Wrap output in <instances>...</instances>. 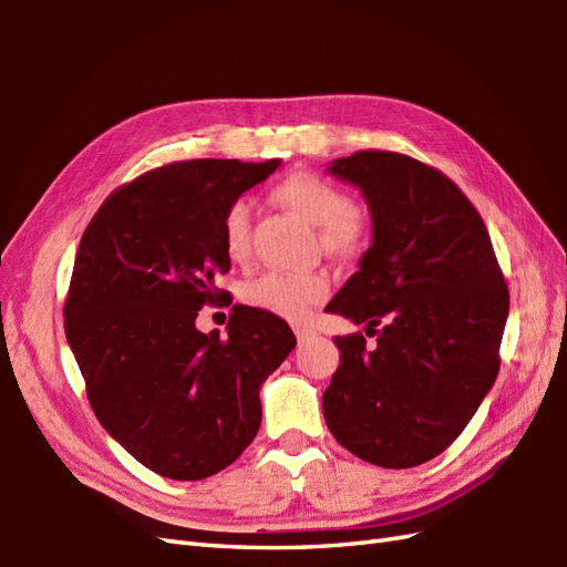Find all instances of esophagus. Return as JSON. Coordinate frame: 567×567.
Returning <instances> with one entry per match:
<instances>
[{
    "mask_svg": "<svg viewBox=\"0 0 567 567\" xmlns=\"http://www.w3.org/2000/svg\"><path fill=\"white\" fill-rule=\"evenodd\" d=\"M295 333H297V341H299V346L307 343V341L311 339V336H315V331H311V329H305V327H299Z\"/></svg>",
    "mask_w": 567,
    "mask_h": 567,
    "instance_id": "1",
    "label": "esophagus"
}]
</instances>
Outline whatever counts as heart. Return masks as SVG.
<instances>
[{
    "label": "heart",
    "mask_w": 567,
    "mask_h": 567,
    "mask_svg": "<svg viewBox=\"0 0 567 567\" xmlns=\"http://www.w3.org/2000/svg\"><path fill=\"white\" fill-rule=\"evenodd\" d=\"M275 199L321 226V244L336 256H351L365 238L363 224L353 214V202L341 187L315 173H292L275 185ZM224 250L231 260H246L250 250V209L246 202H234L221 224ZM329 295L327 277L319 272H265L244 287L248 307L270 311L282 319H305L311 307Z\"/></svg>",
    "instance_id": "obj_1"
}]
</instances>
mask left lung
<instances>
[{
  "label": "left lung",
  "mask_w": 567,
  "mask_h": 567,
  "mask_svg": "<svg viewBox=\"0 0 567 567\" xmlns=\"http://www.w3.org/2000/svg\"><path fill=\"white\" fill-rule=\"evenodd\" d=\"M327 173L360 189L372 224L358 272L327 311L365 323L375 346L336 336L341 365L323 419L363 461L414 467L461 436L495 384L509 290L485 221L439 171L360 151Z\"/></svg>",
  "instance_id": "obj_1"
}]
</instances>
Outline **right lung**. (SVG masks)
Instances as JSON below:
<instances>
[{
    "label": "right lung",
    "mask_w": 567,
    "mask_h": 567,
    "mask_svg": "<svg viewBox=\"0 0 567 567\" xmlns=\"http://www.w3.org/2000/svg\"><path fill=\"white\" fill-rule=\"evenodd\" d=\"M282 161H185L116 189L84 228L65 336L106 433L153 473L216 475L260 429V388L297 339L287 321L234 307L226 339L197 311L231 268L224 214ZM224 297V292H221Z\"/></svg>",
    "instance_id": "obj_1"
}]
</instances>
